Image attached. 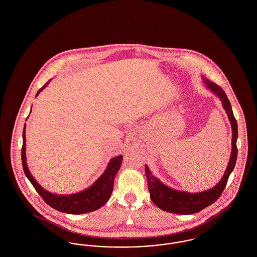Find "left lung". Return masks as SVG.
Masks as SVG:
<instances>
[{"instance_id": "8db88e82", "label": "left lung", "mask_w": 257, "mask_h": 257, "mask_svg": "<svg viewBox=\"0 0 257 257\" xmlns=\"http://www.w3.org/2000/svg\"><path fill=\"white\" fill-rule=\"evenodd\" d=\"M204 83L208 88H210L215 94H217L218 97L220 98L222 106L225 111L227 112L228 118L231 123V128H232L231 157L228 163V167L220 182L211 190H208L206 192H202V193H196V194L179 192L167 187L155 176L152 175L151 171L146 165L145 167H146L148 191L152 201L160 209L170 213H173V214H181V215L195 214L203 210L204 208L208 207L212 203H214L222 194L227 184L228 177L232 172L236 164V160H237L238 149H237L236 143H237V137H238V127H237L236 118L234 117V114H233L230 102L226 96L225 92L220 86L216 85L215 83L209 80H204Z\"/></svg>"}]
</instances>
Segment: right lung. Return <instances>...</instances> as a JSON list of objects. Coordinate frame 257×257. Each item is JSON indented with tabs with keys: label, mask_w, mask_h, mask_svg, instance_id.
<instances>
[{
	"label": "right lung",
	"mask_w": 257,
	"mask_h": 257,
	"mask_svg": "<svg viewBox=\"0 0 257 257\" xmlns=\"http://www.w3.org/2000/svg\"><path fill=\"white\" fill-rule=\"evenodd\" d=\"M49 84V81L37 91V96L39 92ZM26 124L23 130V146H22V165L25 174L30 180V182L34 186L37 193L43 198V200L50 205L51 207L68 214H83L97 210L98 208L102 207L110 197L112 189H113V180L119 170L122 162V156L115 157L110 160L109 166L105 172L100 176L95 183L90 188L85 191L70 195V196H57L45 191L42 187L39 186L28 170L26 163Z\"/></svg>",
	"instance_id": "right-lung-1"
}]
</instances>
